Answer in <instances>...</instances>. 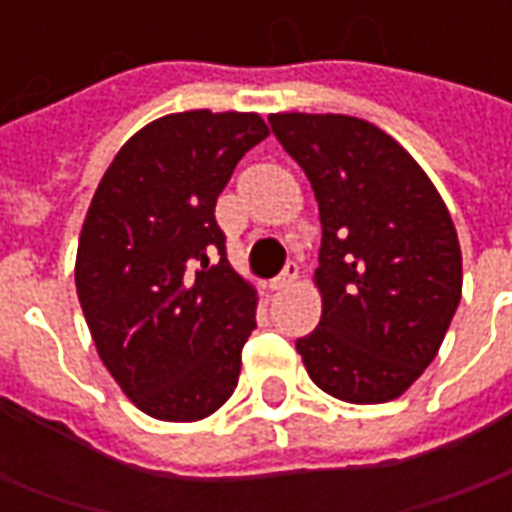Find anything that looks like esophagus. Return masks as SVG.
Wrapping results in <instances>:
<instances>
[{
    "label": "esophagus",
    "mask_w": 512,
    "mask_h": 512,
    "mask_svg": "<svg viewBox=\"0 0 512 512\" xmlns=\"http://www.w3.org/2000/svg\"><path fill=\"white\" fill-rule=\"evenodd\" d=\"M296 277H299V266H296V263H288V266L282 268V274H279V277H274L271 282H268V288L285 290V288H290L293 282H296Z\"/></svg>",
    "instance_id": "34e87169"
}]
</instances>
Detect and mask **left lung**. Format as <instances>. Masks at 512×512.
Instances as JSON below:
<instances>
[{
    "label": "left lung",
    "instance_id": "obj_1",
    "mask_svg": "<svg viewBox=\"0 0 512 512\" xmlns=\"http://www.w3.org/2000/svg\"><path fill=\"white\" fill-rule=\"evenodd\" d=\"M321 211L318 329L296 340L323 392L386 403L439 354L461 301V246L436 186L395 139L348 115H271Z\"/></svg>",
    "mask_w": 512,
    "mask_h": 512
}]
</instances>
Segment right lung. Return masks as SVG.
Instances as JSON below:
<instances>
[{"mask_svg": "<svg viewBox=\"0 0 512 512\" xmlns=\"http://www.w3.org/2000/svg\"><path fill=\"white\" fill-rule=\"evenodd\" d=\"M266 136L260 115H167L120 147L95 189L76 293L101 362L150 417L197 422L238 384L257 301L213 211Z\"/></svg>", "mask_w": 512, "mask_h": 512, "instance_id": "1", "label": "right lung"}]
</instances>
